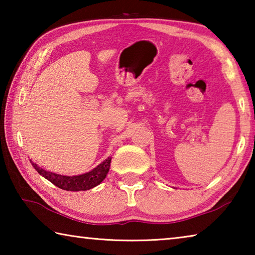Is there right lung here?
Returning a JSON list of instances; mask_svg holds the SVG:
<instances>
[{
	"instance_id": "obj_1",
	"label": "right lung",
	"mask_w": 255,
	"mask_h": 255,
	"mask_svg": "<svg viewBox=\"0 0 255 255\" xmlns=\"http://www.w3.org/2000/svg\"><path fill=\"white\" fill-rule=\"evenodd\" d=\"M110 163L111 158L108 157L105 162H102L100 165H98L96 169L88 172V173L76 176H65L45 171L44 169H40L37 164L31 162L32 166L38 173L44 176L45 179L50 181L56 187L63 190H67V191H85V190H90L97 187L107 176L110 169Z\"/></svg>"
}]
</instances>
